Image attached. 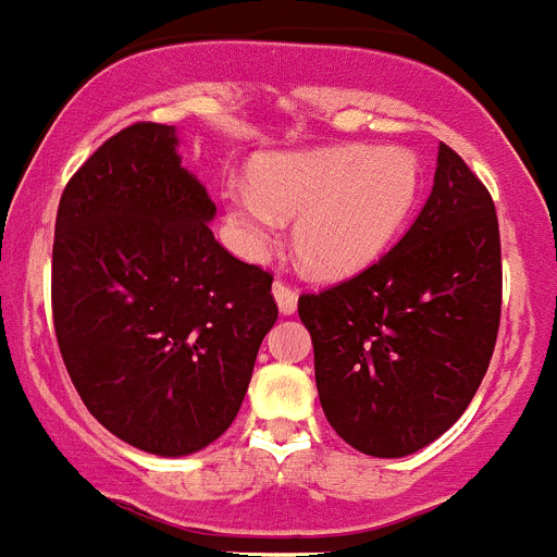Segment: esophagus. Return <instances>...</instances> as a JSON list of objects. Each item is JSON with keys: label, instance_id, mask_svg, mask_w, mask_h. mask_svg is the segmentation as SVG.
<instances>
[{"label": "esophagus", "instance_id": "esophagus-1", "mask_svg": "<svg viewBox=\"0 0 557 557\" xmlns=\"http://www.w3.org/2000/svg\"><path fill=\"white\" fill-rule=\"evenodd\" d=\"M271 294H274V300H277V308L280 314H294L297 311V292H294L292 286H286V283H280V280H274V286H271Z\"/></svg>", "mask_w": 557, "mask_h": 557}]
</instances>
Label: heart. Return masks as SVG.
Here are the masks:
<instances>
[{
  "label": "heart",
  "instance_id": "1",
  "mask_svg": "<svg viewBox=\"0 0 557 557\" xmlns=\"http://www.w3.org/2000/svg\"><path fill=\"white\" fill-rule=\"evenodd\" d=\"M249 184L223 189L228 235L249 260H263L292 221V249L317 280L371 269L408 226L422 191V163L405 147H334L265 152Z\"/></svg>",
  "mask_w": 557,
  "mask_h": 557
}]
</instances>
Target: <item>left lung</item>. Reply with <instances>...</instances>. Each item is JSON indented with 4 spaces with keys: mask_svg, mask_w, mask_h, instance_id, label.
Masks as SVG:
<instances>
[{
    "mask_svg": "<svg viewBox=\"0 0 557 557\" xmlns=\"http://www.w3.org/2000/svg\"><path fill=\"white\" fill-rule=\"evenodd\" d=\"M320 405L336 436L401 459L459 422L502 320V237L490 191L447 144L413 226L380 263L302 294Z\"/></svg>",
    "mask_w": 557,
    "mask_h": 557,
    "instance_id": "obj_1",
    "label": "left lung"
}]
</instances>
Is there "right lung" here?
<instances>
[{
    "label": "right lung",
    "mask_w": 557,
    "mask_h": 557,
    "mask_svg": "<svg viewBox=\"0 0 557 557\" xmlns=\"http://www.w3.org/2000/svg\"><path fill=\"white\" fill-rule=\"evenodd\" d=\"M177 144L166 124L112 135L64 189L53 240L70 380L112 436L163 459L226 433L277 322L271 274L214 240Z\"/></svg>",
    "instance_id": "obj_1"
}]
</instances>
